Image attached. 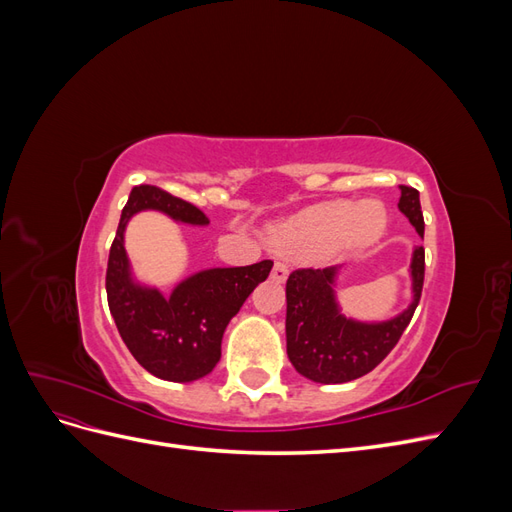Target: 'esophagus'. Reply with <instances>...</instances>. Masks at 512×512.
Masks as SVG:
<instances>
[{
    "mask_svg": "<svg viewBox=\"0 0 512 512\" xmlns=\"http://www.w3.org/2000/svg\"><path fill=\"white\" fill-rule=\"evenodd\" d=\"M286 277H288V267L284 265V262H275L273 271H271V280L277 284H284Z\"/></svg>",
    "mask_w": 512,
    "mask_h": 512,
    "instance_id": "34e87169",
    "label": "esophagus"
}]
</instances>
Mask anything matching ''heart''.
I'll list each match as a JSON object with an SVG mask.
<instances>
[{
    "mask_svg": "<svg viewBox=\"0 0 512 512\" xmlns=\"http://www.w3.org/2000/svg\"><path fill=\"white\" fill-rule=\"evenodd\" d=\"M389 224V213L380 200L359 203L333 200L309 207L290 220L267 230L269 243L284 254L307 260H324L374 245Z\"/></svg>",
    "mask_w": 512,
    "mask_h": 512,
    "instance_id": "obj_1",
    "label": "heart"
}]
</instances>
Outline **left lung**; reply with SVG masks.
Here are the masks:
<instances>
[{"label":"left lung","mask_w":512,"mask_h":512,"mask_svg":"<svg viewBox=\"0 0 512 512\" xmlns=\"http://www.w3.org/2000/svg\"><path fill=\"white\" fill-rule=\"evenodd\" d=\"M399 211L425 235L418 192L399 185ZM344 267L299 269L286 282V352L301 376L320 384H342L369 374L384 361L412 320L425 280V250L414 247L410 260L412 301L389 320L365 322L342 312L335 286Z\"/></svg>","instance_id":"8db88e82"}]
</instances>
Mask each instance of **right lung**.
Returning <instances> with one entry per match:
<instances>
[{
	"instance_id": "obj_1",
	"label": "right lung",
	"mask_w": 512,
	"mask_h": 512,
	"mask_svg": "<svg viewBox=\"0 0 512 512\" xmlns=\"http://www.w3.org/2000/svg\"><path fill=\"white\" fill-rule=\"evenodd\" d=\"M141 211H160L190 226H207L209 220L194 205L156 185H138L121 211L106 269L108 309L134 359L156 378L194 382L218 365L228 322L254 288L267 280L273 262L203 269L164 297L156 286L136 280L126 252L128 222Z\"/></svg>"
}]
</instances>
